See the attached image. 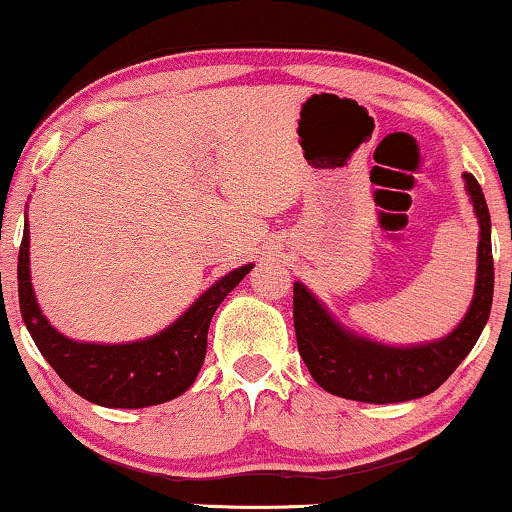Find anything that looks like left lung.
<instances>
[{
  "label": "left lung",
  "mask_w": 512,
  "mask_h": 512,
  "mask_svg": "<svg viewBox=\"0 0 512 512\" xmlns=\"http://www.w3.org/2000/svg\"><path fill=\"white\" fill-rule=\"evenodd\" d=\"M466 193L478 216V272L464 319L443 338L417 345H387L354 333L307 289L293 284V326L298 352L314 382L328 394L361 403H403L429 396L450 377L478 342L494 296L492 219L473 174L464 172Z\"/></svg>",
  "instance_id": "1"
}]
</instances>
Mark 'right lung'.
Segmentation results:
<instances>
[{
  "label": "right lung",
  "mask_w": 512,
  "mask_h": 512,
  "mask_svg": "<svg viewBox=\"0 0 512 512\" xmlns=\"http://www.w3.org/2000/svg\"><path fill=\"white\" fill-rule=\"evenodd\" d=\"M254 263L230 270L202 291L179 319L132 342H81L60 333L34 296L30 275V223L25 214L18 251V298L34 345L69 389L104 408H149L184 394L207 354V331L216 307L249 275Z\"/></svg>",
  "instance_id": "right-lung-1"
}]
</instances>
